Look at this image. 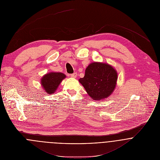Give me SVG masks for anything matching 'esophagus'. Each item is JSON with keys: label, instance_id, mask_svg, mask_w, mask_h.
<instances>
[{"label": "esophagus", "instance_id": "1", "mask_svg": "<svg viewBox=\"0 0 160 160\" xmlns=\"http://www.w3.org/2000/svg\"><path fill=\"white\" fill-rule=\"evenodd\" d=\"M70 76H71V78H75L77 77V73H76V72H74V73H73V74H70Z\"/></svg>", "mask_w": 160, "mask_h": 160}]
</instances>
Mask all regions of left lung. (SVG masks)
<instances>
[{"mask_svg":"<svg viewBox=\"0 0 160 160\" xmlns=\"http://www.w3.org/2000/svg\"><path fill=\"white\" fill-rule=\"evenodd\" d=\"M117 73L107 63L93 62L87 67L84 78L79 81L94 100L107 98L116 86Z\"/></svg>","mask_w":160,"mask_h":160,"instance_id":"obj_1","label":"left lung"}]
</instances>
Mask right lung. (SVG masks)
I'll return each instance as SVG.
<instances>
[{"mask_svg": "<svg viewBox=\"0 0 160 160\" xmlns=\"http://www.w3.org/2000/svg\"><path fill=\"white\" fill-rule=\"evenodd\" d=\"M65 78L66 75L63 73L50 72L42 78L41 84L47 93H54L61 81Z\"/></svg>", "mask_w": 160, "mask_h": 160, "instance_id": "right-lung-1", "label": "right lung"}]
</instances>
